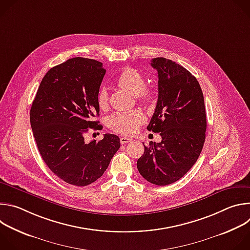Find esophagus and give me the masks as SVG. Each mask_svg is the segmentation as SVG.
I'll use <instances>...</instances> for the list:
<instances>
[{"label": "esophagus", "mask_w": 250, "mask_h": 250, "mask_svg": "<svg viewBox=\"0 0 250 250\" xmlns=\"http://www.w3.org/2000/svg\"><path fill=\"white\" fill-rule=\"evenodd\" d=\"M130 141H132V138H130V137H126V136L121 137V144H122V145L128 144V142H130Z\"/></svg>", "instance_id": "obj_1"}]
</instances>
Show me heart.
Listing matches in <instances>:
<instances>
[{"instance_id": "heart-1", "label": "heart", "mask_w": 250, "mask_h": 250, "mask_svg": "<svg viewBox=\"0 0 250 250\" xmlns=\"http://www.w3.org/2000/svg\"><path fill=\"white\" fill-rule=\"evenodd\" d=\"M117 84L122 89L134 95L144 104H150L154 99V92L145 88L146 79L142 74L132 67L125 68L117 78ZM97 102L102 110L106 109L109 104V94L105 88H101L97 94ZM146 122V117L140 111L117 112L108 119L109 127L120 134L131 135L139 125Z\"/></svg>"}]
</instances>
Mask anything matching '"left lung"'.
<instances>
[{
    "label": "left lung",
    "instance_id": "obj_1",
    "mask_svg": "<svg viewBox=\"0 0 250 250\" xmlns=\"http://www.w3.org/2000/svg\"><path fill=\"white\" fill-rule=\"evenodd\" d=\"M158 73V100L148 130L160 132L161 142L150 141L137 160L140 175L165 186L182 178L196 163L207 129L205 102L195 76L176 62L153 58Z\"/></svg>",
    "mask_w": 250,
    "mask_h": 250
}]
</instances>
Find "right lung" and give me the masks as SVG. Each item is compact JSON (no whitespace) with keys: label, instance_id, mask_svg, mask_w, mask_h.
I'll return each instance as SVG.
<instances>
[{"label":"right lung","instance_id":"right-lung-1","mask_svg":"<svg viewBox=\"0 0 250 250\" xmlns=\"http://www.w3.org/2000/svg\"><path fill=\"white\" fill-rule=\"evenodd\" d=\"M105 74L103 63L71 58L44 75L30 109V125L39 151L48 168L63 181L87 186L98 180L121 147L119 136L85 142L89 130L102 129L97 94Z\"/></svg>","mask_w":250,"mask_h":250}]
</instances>
